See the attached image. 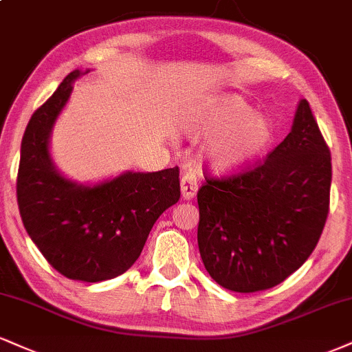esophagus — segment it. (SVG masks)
<instances>
[{"instance_id": "34e87169", "label": "esophagus", "mask_w": 352, "mask_h": 352, "mask_svg": "<svg viewBox=\"0 0 352 352\" xmlns=\"http://www.w3.org/2000/svg\"><path fill=\"white\" fill-rule=\"evenodd\" d=\"M180 190H182V197H184V200H192L195 195H197L198 179L192 170L185 172L184 175H182Z\"/></svg>"}]
</instances>
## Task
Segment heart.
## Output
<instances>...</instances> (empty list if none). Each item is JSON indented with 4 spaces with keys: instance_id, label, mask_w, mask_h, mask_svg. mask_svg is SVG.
<instances>
[{
    "instance_id": "obj_1",
    "label": "heart",
    "mask_w": 352,
    "mask_h": 352,
    "mask_svg": "<svg viewBox=\"0 0 352 352\" xmlns=\"http://www.w3.org/2000/svg\"><path fill=\"white\" fill-rule=\"evenodd\" d=\"M187 131L192 135H213L206 147V159L218 172L248 167L274 141L272 121L254 113L252 107L236 95L200 101L190 109Z\"/></svg>"
}]
</instances>
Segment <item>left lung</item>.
I'll list each match as a JSON object with an SVG mask.
<instances>
[{"instance_id": "left-lung-1", "label": "left lung", "mask_w": 352, "mask_h": 352, "mask_svg": "<svg viewBox=\"0 0 352 352\" xmlns=\"http://www.w3.org/2000/svg\"><path fill=\"white\" fill-rule=\"evenodd\" d=\"M198 190V249L224 289L267 290L303 265L329 211L331 154L307 100L262 162Z\"/></svg>"}]
</instances>
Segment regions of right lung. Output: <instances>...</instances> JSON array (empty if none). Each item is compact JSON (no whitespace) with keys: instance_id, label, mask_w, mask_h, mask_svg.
I'll use <instances>...</instances> for the list:
<instances>
[{"instance_id":"add662e5","label":"right lung","mask_w":352,"mask_h":352,"mask_svg":"<svg viewBox=\"0 0 352 352\" xmlns=\"http://www.w3.org/2000/svg\"><path fill=\"white\" fill-rule=\"evenodd\" d=\"M80 75H67L29 120L16 193L24 228L49 264L72 280L103 282L138 261L154 223L179 201V167L124 172L91 187L65 179L50 159L49 139Z\"/></svg>"}]
</instances>
